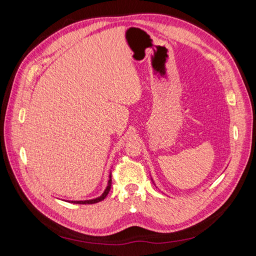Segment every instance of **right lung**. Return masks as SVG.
I'll return each mask as SVG.
<instances>
[{
	"label": "right lung",
	"mask_w": 256,
	"mask_h": 256,
	"mask_svg": "<svg viewBox=\"0 0 256 256\" xmlns=\"http://www.w3.org/2000/svg\"><path fill=\"white\" fill-rule=\"evenodd\" d=\"M111 177L112 176L110 174V180H109V182H108V187L104 190V192L102 193V196H99V198H94V200H74V203H76V204H95V203H98V202H102V200L106 198V196H108V193H109V191L111 189V184H112V178Z\"/></svg>",
	"instance_id": "1"
}]
</instances>
